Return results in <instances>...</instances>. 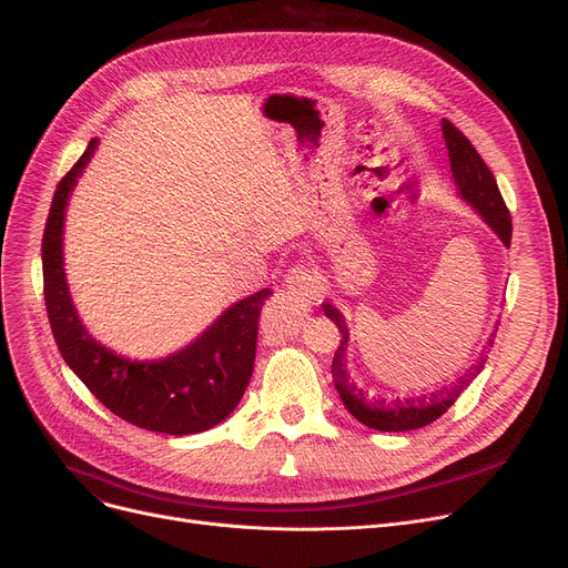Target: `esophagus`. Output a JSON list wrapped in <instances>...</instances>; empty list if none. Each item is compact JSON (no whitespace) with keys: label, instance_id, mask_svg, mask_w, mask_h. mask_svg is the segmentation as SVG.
<instances>
[{"label":"esophagus","instance_id":"34e87169","mask_svg":"<svg viewBox=\"0 0 568 568\" xmlns=\"http://www.w3.org/2000/svg\"><path fill=\"white\" fill-rule=\"evenodd\" d=\"M285 287L292 292V294H300L304 296V300H317L320 292H322V283H320V276L313 272L311 266L306 264H294L287 276H285Z\"/></svg>","mask_w":568,"mask_h":568}]
</instances>
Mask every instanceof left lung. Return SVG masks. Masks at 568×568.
I'll use <instances>...</instances> for the list:
<instances>
[{
  "instance_id": "1",
  "label": "left lung",
  "mask_w": 568,
  "mask_h": 568,
  "mask_svg": "<svg viewBox=\"0 0 568 568\" xmlns=\"http://www.w3.org/2000/svg\"><path fill=\"white\" fill-rule=\"evenodd\" d=\"M442 135H444L446 149H449L452 172H454L460 197L469 202L476 212L484 216V221L495 230V234L501 239L504 246H511V214L504 204V197L497 189L493 172L488 170L479 152H476L474 144L449 122V119H442ZM322 308H324V315L338 326V332L343 336L332 362V377L338 389V396L356 422H362L364 426L382 433H403V430L424 428L435 419H439V416L449 409L458 400V396L467 389L469 382L481 373L495 341V334H493L486 341L479 359H476L465 371V375H460L449 386H442V389L424 396L386 400L379 396H371L368 392L362 389V386H356V382L349 377L347 359H345L349 334L345 326V317L332 304H322Z\"/></svg>"
}]
</instances>
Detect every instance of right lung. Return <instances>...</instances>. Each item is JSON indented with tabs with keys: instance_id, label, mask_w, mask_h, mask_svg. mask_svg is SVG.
<instances>
[{
	"instance_id": "right-lung-1",
	"label": "right lung",
	"mask_w": 568,
	"mask_h": 568,
	"mask_svg": "<svg viewBox=\"0 0 568 568\" xmlns=\"http://www.w3.org/2000/svg\"><path fill=\"white\" fill-rule=\"evenodd\" d=\"M99 140L59 182L43 232V294L52 336L69 368L112 414L138 428L193 435L214 428L242 400L255 366L260 311L272 290L232 304L191 345L159 362H131L97 343L71 302L62 234L69 195Z\"/></svg>"
}]
</instances>
